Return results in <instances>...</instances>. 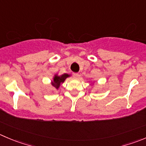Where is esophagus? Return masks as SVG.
<instances>
[{"mask_svg": "<svg viewBox=\"0 0 146 146\" xmlns=\"http://www.w3.org/2000/svg\"><path fill=\"white\" fill-rule=\"evenodd\" d=\"M73 77L75 78H78L79 75H78V73H73Z\"/></svg>", "mask_w": 146, "mask_h": 146, "instance_id": "esophagus-1", "label": "esophagus"}]
</instances>
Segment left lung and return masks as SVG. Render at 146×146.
<instances>
[{"label": "left lung", "instance_id": "obj_1", "mask_svg": "<svg viewBox=\"0 0 146 146\" xmlns=\"http://www.w3.org/2000/svg\"><path fill=\"white\" fill-rule=\"evenodd\" d=\"M93 84H94V82H93Z\"/></svg>", "mask_w": 146, "mask_h": 146}]
</instances>
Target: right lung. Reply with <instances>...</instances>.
<instances>
[{
  "mask_svg": "<svg viewBox=\"0 0 146 146\" xmlns=\"http://www.w3.org/2000/svg\"><path fill=\"white\" fill-rule=\"evenodd\" d=\"M70 76V75L68 74V73H64V74L61 75V76H59L58 74H55L54 76H53V80L50 82V84H51V86H53L55 89L58 90L62 83H64L66 79L67 78H69Z\"/></svg>",
  "mask_w": 146,
  "mask_h": 146,
  "instance_id": "1",
  "label": "right lung"
}]
</instances>
